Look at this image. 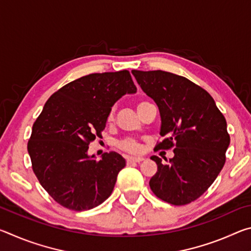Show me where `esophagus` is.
I'll return each mask as SVG.
<instances>
[{"instance_id":"esophagus-1","label":"esophagus","mask_w":251,"mask_h":251,"mask_svg":"<svg viewBox=\"0 0 251 251\" xmlns=\"http://www.w3.org/2000/svg\"><path fill=\"white\" fill-rule=\"evenodd\" d=\"M143 160H144L143 157H128V158H127V164L141 163V161H143Z\"/></svg>"}]
</instances>
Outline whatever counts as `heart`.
I'll use <instances>...</instances> for the list:
<instances>
[{"label": "heart", "mask_w": 251, "mask_h": 251, "mask_svg": "<svg viewBox=\"0 0 251 251\" xmlns=\"http://www.w3.org/2000/svg\"><path fill=\"white\" fill-rule=\"evenodd\" d=\"M147 104V101H139L137 104V109H139L142 107L143 105ZM109 120H112L113 118V114H110L109 115ZM118 147L121 148V150L125 151L127 152H131V154H135V152H138L141 151V145L135 141L133 138H125V139H122V141L118 142Z\"/></svg>", "instance_id": "1"}]
</instances>
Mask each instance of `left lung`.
<instances>
[{
  "instance_id": "obj_1",
  "label": "left lung",
  "mask_w": 251,
  "mask_h": 251,
  "mask_svg": "<svg viewBox=\"0 0 251 251\" xmlns=\"http://www.w3.org/2000/svg\"><path fill=\"white\" fill-rule=\"evenodd\" d=\"M131 73L159 108L160 135L166 138L156 148H174L167 164L151 157L157 164L151 189L161 201L187 205L209 188L224 167L230 143L226 118L209 93L184 76L164 71Z\"/></svg>"
}]
</instances>
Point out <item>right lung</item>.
<instances>
[{
	"label": "right lung",
	"instance_id": "right-lung-1",
	"mask_svg": "<svg viewBox=\"0 0 251 251\" xmlns=\"http://www.w3.org/2000/svg\"><path fill=\"white\" fill-rule=\"evenodd\" d=\"M137 91L128 71L94 73L59 88L46 101L27 143L32 168L42 187L67 209H92L112 194L125 159L115 151L100 160L88 145L101 131L112 106Z\"/></svg>",
	"mask_w": 251,
	"mask_h": 251
}]
</instances>
